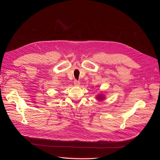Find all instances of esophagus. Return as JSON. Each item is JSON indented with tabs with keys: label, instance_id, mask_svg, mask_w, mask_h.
<instances>
[{
	"label": "esophagus",
	"instance_id": "obj_1",
	"mask_svg": "<svg viewBox=\"0 0 160 160\" xmlns=\"http://www.w3.org/2000/svg\"><path fill=\"white\" fill-rule=\"evenodd\" d=\"M74 84L76 86H79L80 85V82L79 81H77V80L75 79V80H74Z\"/></svg>",
	"mask_w": 160,
	"mask_h": 160
}]
</instances>
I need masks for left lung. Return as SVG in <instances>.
<instances>
[{
    "label": "left lung",
    "instance_id": "1",
    "mask_svg": "<svg viewBox=\"0 0 160 160\" xmlns=\"http://www.w3.org/2000/svg\"><path fill=\"white\" fill-rule=\"evenodd\" d=\"M98 99H100V100H101V99H102L103 98H101V96H99V97H98Z\"/></svg>",
    "mask_w": 160,
    "mask_h": 160
}]
</instances>
